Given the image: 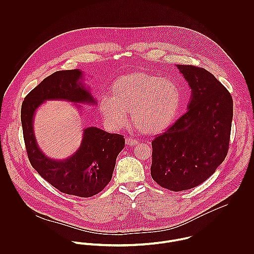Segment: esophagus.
<instances>
[{"label": "esophagus", "instance_id": "esophagus-1", "mask_svg": "<svg viewBox=\"0 0 254 254\" xmlns=\"http://www.w3.org/2000/svg\"><path fill=\"white\" fill-rule=\"evenodd\" d=\"M125 143H126L127 145H135L139 143V141H137L135 139H131V138H126Z\"/></svg>", "mask_w": 254, "mask_h": 254}]
</instances>
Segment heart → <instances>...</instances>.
Listing matches in <instances>:
<instances>
[{
    "label": "heart",
    "mask_w": 254,
    "mask_h": 254,
    "mask_svg": "<svg viewBox=\"0 0 254 254\" xmlns=\"http://www.w3.org/2000/svg\"><path fill=\"white\" fill-rule=\"evenodd\" d=\"M180 91L174 81L145 73H134L119 79L113 95L102 94L99 110L106 125L119 130L128 125L130 110L135 124L145 133L163 130L174 117Z\"/></svg>",
    "instance_id": "heart-1"
}]
</instances>
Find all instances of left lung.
I'll return each instance as SVG.
<instances>
[{
	"label": "left lung",
	"instance_id": "obj_1",
	"mask_svg": "<svg viewBox=\"0 0 254 254\" xmlns=\"http://www.w3.org/2000/svg\"><path fill=\"white\" fill-rule=\"evenodd\" d=\"M190 88L187 112L151 142L150 174L174 191L206 181L224 161L229 147L233 100L211 73L192 65H176Z\"/></svg>",
	"mask_w": 254,
	"mask_h": 254
}]
</instances>
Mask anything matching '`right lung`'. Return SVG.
<instances>
[{
	"mask_svg": "<svg viewBox=\"0 0 254 254\" xmlns=\"http://www.w3.org/2000/svg\"><path fill=\"white\" fill-rule=\"evenodd\" d=\"M84 80L85 73L80 69L58 71L44 79L22 103L21 124L29 160L39 175L62 192L90 197L111 180L117 155L125 145L123 136L87 127L83 129L78 149L66 158L55 159L41 149L34 132L36 111L47 101L74 103L80 113H83L81 105H98Z\"/></svg>",
	"mask_w": 254,
	"mask_h": 254,
	"instance_id": "obj_1",
	"label": "right lung"
}]
</instances>
